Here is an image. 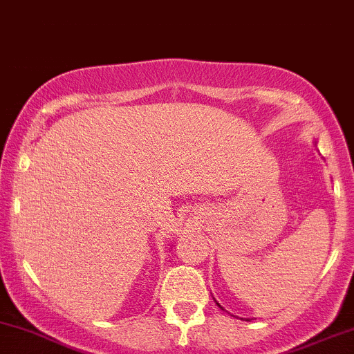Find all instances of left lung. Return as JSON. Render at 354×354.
Here are the masks:
<instances>
[{
	"label": "left lung",
	"mask_w": 354,
	"mask_h": 354,
	"mask_svg": "<svg viewBox=\"0 0 354 354\" xmlns=\"http://www.w3.org/2000/svg\"><path fill=\"white\" fill-rule=\"evenodd\" d=\"M215 302H216V300H215ZM216 305H218V307H220V308H223V307H221V305H220V304H218V302H216Z\"/></svg>",
	"instance_id": "1"
}]
</instances>
